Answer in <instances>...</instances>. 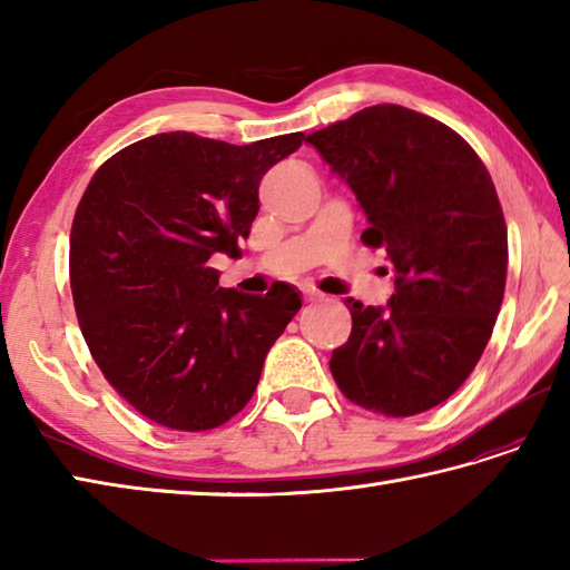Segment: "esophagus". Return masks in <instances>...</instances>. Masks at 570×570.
I'll use <instances>...</instances> for the list:
<instances>
[{
  "label": "esophagus",
  "instance_id": "esophagus-1",
  "mask_svg": "<svg viewBox=\"0 0 570 570\" xmlns=\"http://www.w3.org/2000/svg\"><path fill=\"white\" fill-rule=\"evenodd\" d=\"M304 296H306V301H321V298H323V294H318V292H313V288H308V292H306Z\"/></svg>",
  "mask_w": 570,
  "mask_h": 570
}]
</instances>
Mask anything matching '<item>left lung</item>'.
Returning a JSON list of instances; mask_svg holds the SVG:
<instances>
[{
  "instance_id": "8db88e82",
  "label": "left lung",
  "mask_w": 570,
  "mask_h": 570,
  "mask_svg": "<svg viewBox=\"0 0 570 570\" xmlns=\"http://www.w3.org/2000/svg\"><path fill=\"white\" fill-rule=\"evenodd\" d=\"M353 188L394 272L386 306L347 298L331 372L350 402L414 416L445 402L485 350L504 298L507 225L492 178L451 127L372 105L306 137Z\"/></svg>"
}]
</instances>
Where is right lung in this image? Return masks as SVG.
I'll return each mask as SVG.
<instances>
[{
  "label": "right lung",
  "instance_id": "right-lung-1",
  "mask_svg": "<svg viewBox=\"0 0 570 570\" xmlns=\"http://www.w3.org/2000/svg\"><path fill=\"white\" fill-rule=\"evenodd\" d=\"M304 131L247 147L166 131L129 144L85 188L70 229V288L92 360L141 416L210 431L257 390L298 292L249 296L217 284L259 213V180Z\"/></svg>",
  "mask_w": 570,
  "mask_h": 570
}]
</instances>
